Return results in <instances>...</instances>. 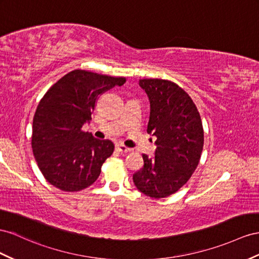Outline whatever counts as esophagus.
I'll return each instance as SVG.
<instances>
[{"label": "esophagus", "mask_w": 259, "mask_h": 259, "mask_svg": "<svg viewBox=\"0 0 259 259\" xmlns=\"http://www.w3.org/2000/svg\"><path fill=\"white\" fill-rule=\"evenodd\" d=\"M117 150L120 152L121 154H128V153H131V152H132L131 149L124 147V145H121V144L120 145H117Z\"/></svg>", "instance_id": "esophagus-1"}]
</instances>
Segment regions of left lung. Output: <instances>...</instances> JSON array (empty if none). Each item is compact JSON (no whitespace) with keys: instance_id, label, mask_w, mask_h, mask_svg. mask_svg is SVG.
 Returning a JSON list of instances; mask_svg holds the SVG:
<instances>
[{"instance_id":"1","label":"left lung","mask_w":259,"mask_h":259,"mask_svg":"<svg viewBox=\"0 0 259 259\" xmlns=\"http://www.w3.org/2000/svg\"><path fill=\"white\" fill-rule=\"evenodd\" d=\"M140 88L150 101L148 134L156 137L153 157L143 154L134 183L151 198L167 197L183 187L197 168L203 148V128L190 96L177 84L143 78Z\"/></svg>"}]
</instances>
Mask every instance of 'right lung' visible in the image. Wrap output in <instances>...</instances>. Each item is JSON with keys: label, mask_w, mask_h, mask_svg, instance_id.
Segmentation results:
<instances>
[{"label": "right lung", "mask_w": 259, "mask_h": 259, "mask_svg": "<svg viewBox=\"0 0 259 259\" xmlns=\"http://www.w3.org/2000/svg\"><path fill=\"white\" fill-rule=\"evenodd\" d=\"M124 82V77L74 70L52 85L39 102L31 148L39 169L55 187L78 191L98 178L114 143L98 140L82 127L92 119L98 96Z\"/></svg>", "instance_id": "add662e5"}]
</instances>
